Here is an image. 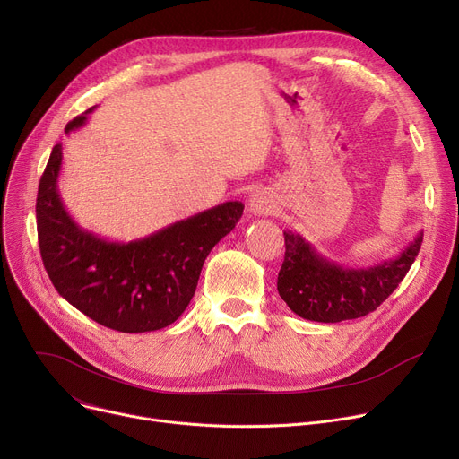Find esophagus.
<instances>
[{
  "mask_svg": "<svg viewBox=\"0 0 459 459\" xmlns=\"http://www.w3.org/2000/svg\"><path fill=\"white\" fill-rule=\"evenodd\" d=\"M275 208L272 196L266 191H256L249 198V212L255 215H268Z\"/></svg>",
  "mask_w": 459,
  "mask_h": 459,
  "instance_id": "34e87169",
  "label": "esophagus"
}]
</instances>
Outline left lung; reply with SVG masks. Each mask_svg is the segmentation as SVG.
Listing matches in <instances>:
<instances>
[{"mask_svg":"<svg viewBox=\"0 0 459 459\" xmlns=\"http://www.w3.org/2000/svg\"><path fill=\"white\" fill-rule=\"evenodd\" d=\"M285 261L277 290L287 306L315 323L360 318L381 306L397 289L422 246L424 232L395 258L369 268H345L318 255L300 234L285 230Z\"/></svg>","mask_w":459,"mask_h":459,"instance_id":"8db88e82","label":"left lung"}]
</instances>
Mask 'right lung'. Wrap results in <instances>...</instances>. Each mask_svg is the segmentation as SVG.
<instances>
[{"mask_svg": "<svg viewBox=\"0 0 459 459\" xmlns=\"http://www.w3.org/2000/svg\"><path fill=\"white\" fill-rule=\"evenodd\" d=\"M76 116L65 133L81 129ZM62 144L52 148L37 193V236L52 285L86 316L124 333L161 330L189 306L198 275L213 246L244 213L232 201L176 221L129 244L108 242L84 230L57 193Z\"/></svg>", "mask_w": 459, "mask_h": 459, "instance_id": "1", "label": "right lung"}]
</instances>
